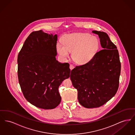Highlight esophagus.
I'll return each instance as SVG.
<instances>
[{"label": "esophagus", "instance_id": "34e87169", "mask_svg": "<svg viewBox=\"0 0 135 135\" xmlns=\"http://www.w3.org/2000/svg\"><path fill=\"white\" fill-rule=\"evenodd\" d=\"M70 69L71 70H72V69H73L74 68V65H73L72 64L70 65Z\"/></svg>", "mask_w": 135, "mask_h": 135}]
</instances>
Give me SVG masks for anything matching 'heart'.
I'll use <instances>...</instances> for the list:
<instances>
[{
    "mask_svg": "<svg viewBox=\"0 0 135 135\" xmlns=\"http://www.w3.org/2000/svg\"><path fill=\"white\" fill-rule=\"evenodd\" d=\"M62 43H58L56 49L59 55L64 59L68 58L72 51V58L78 64L90 61L98 51L100 42L96 36L86 33H74L65 35Z\"/></svg>",
    "mask_w": 135,
    "mask_h": 135,
    "instance_id": "b5f03b06",
    "label": "heart"
}]
</instances>
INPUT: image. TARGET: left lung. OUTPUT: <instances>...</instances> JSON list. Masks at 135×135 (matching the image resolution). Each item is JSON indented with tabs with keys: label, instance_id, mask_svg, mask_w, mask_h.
Instances as JSON below:
<instances>
[{
	"label": "left lung",
	"instance_id": "1",
	"mask_svg": "<svg viewBox=\"0 0 135 135\" xmlns=\"http://www.w3.org/2000/svg\"><path fill=\"white\" fill-rule=\"evenodd\" d=\"M92 32L98 35L103 50L87 63L76 66L70 74L79 103L86 108L99 107L115 96L121 70L118 51L108 35L104 32Z\"/></svg>",
	"mask_w": 135,
	"mask_h": 135
}]
</instances>
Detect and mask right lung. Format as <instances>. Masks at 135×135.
I'll use <instances>...</instances> for the list:
<instances>
[{
  "label": "right lung",
  "instance_id": "right-lung-1",
  "mask_svg": "<svg viewBox=\"0 0 135 135\" xmlns=\"http://www.w3.org/2000/svg\"><path fill=\"white\" fill-rule=\"evenodd\" d=\"M58 36L42 30L32 32L18 56V75L24 96L41 109L56 108L61 102L59 87L70 75L69 64L56 60Z\"/></svg>",
  "mask_w": 135,
  "mask_h": 135
}]
</instances>
